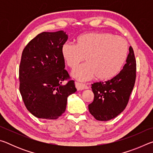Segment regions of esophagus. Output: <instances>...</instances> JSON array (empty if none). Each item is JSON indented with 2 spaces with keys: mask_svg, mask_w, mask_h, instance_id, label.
Wrapping results in <instances>:
<instances>
[{
  "mask_svg": "<svg viewBox=\"0 0 153 153\" xmlns=\"http://www.w3.org/2000/svg\"><path fill=\"white\" fill-rule=\"evenodd\" d=\"M75 85H76V87L77 90H82L88 88V87L87 85H86L85 84H82V83L76 82Z\"/></svg>",
  "mask_w": 153,
  "mask_h": 153,
  "instance_id": "1",
  "label": "esophagus"
}]
</instances>
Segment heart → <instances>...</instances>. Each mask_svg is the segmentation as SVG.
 <instances>
[{
    "label": "heart",
    "mask_w": 153,
    "mask_h": 153,
    "mask_svg": "<svg viewBox=\"0 0 153 153\" xmlns=\"http://www.w3.org/2000/svg\"><path fill=\"white\" fill-rule=\"evenodd\" d=\"M128 42L121 36L106 32L85 33L77 37L76 45L66 42L62 46V56L67 65L75 68L86 59L87 63L72 71L80 81L97 77L108 79L116 76L127 59Z\"/></svg>",
    "instance_id": "obj_1"
}]
</instances>
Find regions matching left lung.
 <instances>
[{
	"mask_svg": "<svg viewBox=\"0 0 153 153\" xmlns=\"http://www.w3.org/2000/svg\"><path fill=\"white\" fill-rule=\"evenodd\" d=\"M129 53L122 70L111 79L92 84L94 100L88 105L91 115L98 121H108L125 109L134 88L136 76V61L134 50Z\"/></svg>",
	"mask_w": 153,
	"mask_h": 153,
	"instance_id": "1",
	"label": "left lung"
}]
</instances>
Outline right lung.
Instances as JSON below:
<instances>
[{"label": "right lung", "instance_id": "obj_1", "mask_svg": "<svg viewBox=\"0 0 153 153\" xmlns=\"http://www.w3.org/2000/svg\"><path fill=\"white\" fill-rule=\"evenodd\" d=\"M68 36L63 30L40 33L24 48L21 59L19 91L27 109L35 117L56 120L66 109L67 97L76 92L65 69L62 46Z\"/></svg>", "mask_w": 153, "mask_h": 153}]
</instances>
